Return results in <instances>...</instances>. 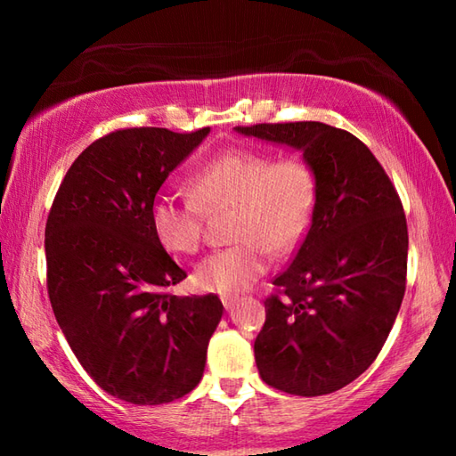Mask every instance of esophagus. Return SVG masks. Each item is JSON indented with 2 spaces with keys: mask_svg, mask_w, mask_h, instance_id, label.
<instances>
[{
  "mask_svg": "<svg viewBox=\"0 0 456 456\" xmlns=\"http://www.w3.org/2000/svg\"><path fill=\"white\" fill-rule=\"evenodd\" d=\"M221 302H223V305H225V310H231V307L237 304V297L235 296H223Z\"/></svg>",
  "mask_w": 456,
  "mask_h": 456,
  "instance_id": "34e87169",
  "label": "esophagus"
}]
</instances>
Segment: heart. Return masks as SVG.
Returning <instances> with one entry per match:
<instances>
[{
    "label": "heart",
    "instance_id": "1",
    "mask_svg": "<svg viewBox=\"0 0 456 456\" xmlns=\"http://www.w3.org/2000/svg\"><path fill=\"white\" fill-rule=\"evenodd\" d=\"M192 197L159 195L151 205L157 241L176 256L197 253L205 239V211H229L231 241L195 269L203 291L235 293L264 275L277 256L296 249L310 227L315 176L297 157L233 149L217 154L189 179Z\"/></svg>",
    "mask_w": 456,
    "mask_h": 456
}]
</instances>
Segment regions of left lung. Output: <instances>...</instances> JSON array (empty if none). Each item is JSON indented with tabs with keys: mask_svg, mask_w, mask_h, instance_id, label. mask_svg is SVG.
I'll return each instance as SVG.
<instances>
[{
	"mask_svg": "<svg viewBox=\"0 0 456 456\" xmlns=\"http://www.w3.org/2000/svg\"><path fill=\"white\" fill-rule=\"evenodd\" d=\"M237 130L299 149L315 176L310 227L265 299L259 376L288 395H330L366 372L395 326L406 289L403 200L348 130L312 120Z\"/></svg>",
	"mask_w": 456,
	"mask_h": 456,
	"instance_id": "8db88e82",
	"label": "left lung"
}]
</instances>
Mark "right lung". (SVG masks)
<instances>
[{"label": "right lung", "instance_id": "obj_1", "mask_svg": "<svg viewBox=\"0 0 456 456\" xmlns=\"http://www.w3.org/2000/svg\"><path fill=\"white\" fill-rule=\"evenodd\" d=\"M209 134L118 128L84 149L45 221L53 315L100 388L165 404L195 388L223 315L215 293L171 296L187 272L157 241L151 205L168 173Z\"/></svg>", "mask_w": 456, "mask_h": 456}]
</instances>
